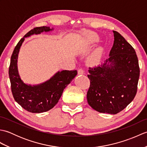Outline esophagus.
<instances>
[{
    "instance_id": "esophagus-1",
    "label": "esophagus",
    "mask_w": 147,
    "mask_h": 147,
    "mask_svg": "<svg viewBox=\"0 0 147 147\" xmlns=\"http://www.w3.org/2000/svg\"><path fill=\"white\" fill-rule=\"evenodd\" d=\"M84 73V71L82 69H79L78 71V74H79V75H82Z\"/></svg>"
}]
</instances>
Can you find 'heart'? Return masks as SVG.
I'll return each mask as SVG.
<instances>
[{
	"instance_id": "obj_1",
	"label": "heart",
	"mask_w": 147,
	"mask_h": 147,
	"mask_svg": "<svg viewBox=\"0 0 147 147\" xmlns=\"http://www.w3.org/2000/svg\"><path fill=\"white\" fill-rule=\"evenodd\" d=\"M99 36L94 32H88L86 35V45H92L99 41ZM102 54L101 49H97L93 53L92 59L93 62L97 61L100 59Z\"/></svg>"
}]
</instances>
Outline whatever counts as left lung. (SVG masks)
<instances>
[{
    "label": "left lung",
    "mask_w": 147,
    "mask_h": 147,
    "mask_svg": "<svg viewBox=\"0 0 147 147\" xmlns=\"http://www.w3.org/2000/svg\"><path fill=\"white\" fill-rule=\"evenodd\" d=\"M114 41L109 58L89 67L88 104L101 113L115 114L126 108L137 92L140 67L136 52L120 33L113 31Z\"/></svg>",
    "instance_id": "left-lung-1"
}]
</instances>
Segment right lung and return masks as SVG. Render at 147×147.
<instances>
[{
    "mask_svg": "<svg viewBox=\"0 0 147 147\" xmlns=\"http://www.w3.org/2000/svg\"><path fill=\"white\" fill-rule=\"evenodd\" d=\"M53 30L47 26L36 27L28 32L15 47L9 68L11 91L15 101L24 109L32 113L51 110L57 104L64 88L77 75V71H58L51 79L40 85H27L21 80L18 69V57L24 38Z\"/></svg>",
    "mask_w": 147,
    "mask_h": 147,
    "instance_id": "obj_1",
    "label": "right lung"
}]
</instances>
